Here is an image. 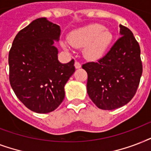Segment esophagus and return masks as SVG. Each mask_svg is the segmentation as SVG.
I'll use <instances>...</instances> for the list:
<instances>
[{
    "mask_svg": "<svg viewBox=\"0 0 151 151\" xmlns=\"http://www.w3.org/2000/svg\"><path fill=\"white\" fill-rule=\"evenodd\" d=\"M74 66H75L76 69H80L81 67V64L79 63V62L76 61L75 63H74Z\"/></svg>",
    "mask_w": 151,
    "mask_h": 151,
    "instance_id": "34e87169",
    "label": "esophagus"
}]
</instances>
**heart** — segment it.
Here are the masks:
<instances>
[{
	"instance_id": "obj_1",
	"label": "heart",
	"mask_w": 151,
	"mask_h": 151,
	"mask_svg": "<svg viewBox=\"0 0 151 151\" xmlns=\"http://www.w3.org/2000/svg\"><path fill=\"white\" fill-rule=\"evenodd\" d=\"M113 41V35L101 24H90L70 32L68 35L70 45L75 48H83V55L88 60H98L105 55ZM62 45L67 49L68 45Z\"/></svg>"
}]
</instances>
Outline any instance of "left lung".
<instances>
[{
    "mask_svg": "<svg viewBox=\"0 0 151 151\" xmlns=\"http://www.w3.org/2000/svg\"><path fill=\"white\" fill-rule=\"evenodd\" d=\"M120 34L105 56L82 65L88 73V95L102 110H114L129 103L143 73L140 48L132 32L120 25Z\"/></svg>",
    "mask_w": 151,
    "mask_h": 151,
    "instance_id": "8db88e82",
    "label": "left lung"
}]
</instances>
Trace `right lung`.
Instances as JSON below:
<instances>
[{
  "label": "right lung",
  "mask_w": 151,
  "mask_h": 151,
  "mask_svg": "<svg viewBox=\"0 0 151 151\" xmlns=\"http://www.w3.org/2000/svg\"><path fill=\"white\" fill-rule=\"evenodd\" d=\"M60 27L39 18L21 29L8 55L9 81L17 98L32 111L52 112L65 97L64 86L74 73V60L61 63L54 41Z\"/></svg>",
  "instance_id": "1"
}]
</instances>
